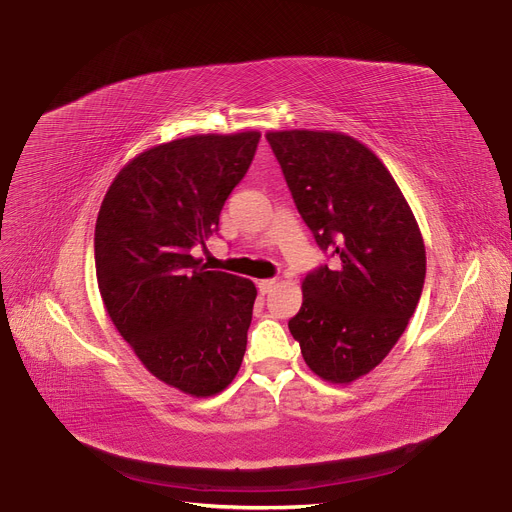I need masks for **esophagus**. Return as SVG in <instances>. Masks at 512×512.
I'll use <instances>...</instances> for the list:
<instances>
[{
  "mask_svg": "<svg viewBox=\"0 0 512 512\" xmlns=\"http://www.w3.org/2000/svg\"><path fill=\"white\" fill-rule=\"evenodd\" d=\"M276 284H278L276 280H259V282H257V288H259L261 294H270V292L276 288Z\"/></svg>",
  "mask_w": 512,
  "mask_h": 512,
  "instance_id": "obj_1",
  "label": "esophagus"
}]
</instances>
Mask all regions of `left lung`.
<instances>
[{"mask_svg":"<svg viewBox=\"0 0 512 512\" xmlns=\"http://www.w3.org/2000/svg\"><path fill=\"white\" fill-rule=\"evenodd\" d=\"M294 203L332 265L303 280L288 321L307 367L330 384H353L378 367L405 332L425 280L415 215L384 161L332 130H270Z\"/></svg>","mask_w":512,"mask_h":512,"instance_id":"1","label":"left lung"}]
</instances>
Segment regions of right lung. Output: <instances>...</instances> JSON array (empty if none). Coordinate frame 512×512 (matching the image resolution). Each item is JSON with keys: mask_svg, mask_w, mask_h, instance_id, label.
I'll use <instances>...</instances> for the list:
<instances>
[{"mask_svg": "<svg viewBox=\"0 0 512 512\" xmlns=\"http://www.w3.org/2000/svg\"><path fill=\"white\" fill-rule=\"evenodd\" d=\"M261 132L193 134L134 155L95 226L101 301L143 367L184 394L226 390L247 351L257 288L191 255L215 232Z\"/></svg>", "mask_w": 512, "mask_h": 512, "instance_id": "add662e5", "label": "right lung"}]
</instances>
